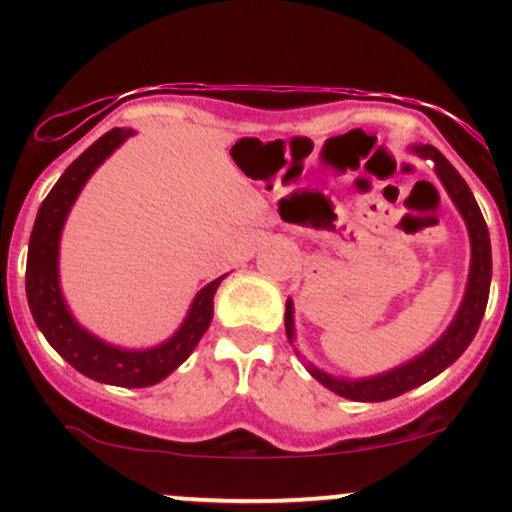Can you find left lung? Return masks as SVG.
Segmentation results:
<instances>
[{
  "label": "left lung",
  "instance_id": "1",
  "mask_svg": "<svg viewBox=\"0 0 512 512\" xmlns=\"http://www.w3.org/2000/svg\"><path fill=\"white\" fill-rule=\"evenodd\" d=\"M411 154H416L424 161L433 163L438 180L443 182L445 192L452 199L460 216L464 219L469 233V245H472V262H469V276H467V289H464L462 303L457 308L455 317L440 337L428 346L426 351H421L419 356H414L411 361L402 363V366L385 370L380 375H370V378H339V375L327 373V370L313 366L310 361H305V368L313 375L320 385H325L327 390H332L334 395L354 399V402H385V399L399 397L404 392L414 390V387L428 383V380L436 378L438 373H443L445 368L452 366L464 354L469 344H472L474 334H477L481 317H484L486 303H489V289H491V240H489V228H486L484 216L474 199L472 190L467 187V182L462 180V175L450 166V161L445 158L436 146H411ZM286 337L293 344L296 339V325H293V301H286ZM298 354V351H296Z\"/></svg>",
  "mask_w": 512,
  "mask_h": 512
}]
</instances>
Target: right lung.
Returning <instances> with one entry per match:
<instances>
[{
  "label": "right lung",
  "instance_id": "obj_1",
  "mask_svg": "<svg viewBox=\"0 0 512 512\" xmlns=\"http://www.w3.org/2000/svg\"><path fill=\"white\" fill-rule=\"evenodd\" d=\"M134 134V129L115 127L91 144L55 182L50 195L40 204L35 216L26 262V296L35 325L45 334L52 349L69 366L96 383L117 387H149L168 378L187 356L195 351L199 339L209 330L214 317V293L226 274L204 286L192 298L182 325L166 342L149 349H122L96 337L76 322L62 296L60 286V238L76 197L84 185L103 166V161L120 149Z\"/></svg>",
  "mask_w": 512,
  "mask_h": 512
}]
</instances>
